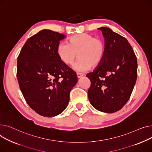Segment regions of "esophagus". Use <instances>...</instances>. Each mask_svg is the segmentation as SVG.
<instances>
[{
    "instance_id": "34e87169",
    "label": "esophagus",
    "mask_w": 152,
    "mask_h": 152,
    "mask_svg": "<svg viewBox=\"0 0 152 152\" xmlns=\"http://www.w3.org/2000/svg\"><path fill=\"white\" fill-rule=\"evenodd\" d=\"M77 77H78V78H81L82 77H83V76L84 75V74H82V73L77 72Z\"/></svg>"
}]
</instances>
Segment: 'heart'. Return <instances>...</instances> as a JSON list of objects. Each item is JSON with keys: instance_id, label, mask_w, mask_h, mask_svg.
Listing matches in <instances>:
<instances>
[{"instance_id": "b5f03b06", "label": "heart", "mask_w": 152, "mask_h": 152, "mask_svg": "<svg viewBox=\"0 0 152 152\" xmlns=\"http://www.w3.org/2000/svg\"><path fill=\"white\" fill-rule=\"evenodd\" d=\"M56 53L60 60L66 65H72L78 55L74 68L83 72L101 63L104 56L105 44L101 39L81 33L70 37L68 43H59Z\"/></svg>"}]
</instances>
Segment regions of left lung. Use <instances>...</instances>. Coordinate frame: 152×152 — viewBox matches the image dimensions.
Segmentation results:
<instances>
[{"label": "left lung", "mask_w": 152, "mask_h": 152, "mask_svg": "<svg viewBox=\"0 0 152 152\" xmlns=\"http://www.w3.org/2000/svg\"><path fill=\"white\" fill-rule=\"evenodd\" d=\"M98 29L104 37L105 53L101 63L86 75L91 81L88 95L96 109L113 113L131 96L137 75V58L126 38L106 27Z\"/></svg>", "instance_id": "obj_1"}]
</instances>
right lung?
<instances>
[{"label": "right lung", "instance_id": "obj_1", "mask_svg": "<svg viewBox=\"0 0 152 152\" xmlns=\"http://www.w3.org/2000/svg\"><path fill=\"white\" fill-rule=\"evenodd\" d=\"M66 37L42 30L28 39L18 57L16 76L22 94L30 107L43 117H55L66 109L78 80L56 53Z\"/></svg>", "mask_w": 152, "mask_h": 152}]
</instances>
